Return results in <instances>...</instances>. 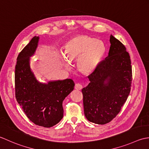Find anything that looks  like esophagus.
<instances>
[{
	"mask_svg": "<svg viewBox=\"0 0 149 149\" xmlns=\"http://www.w3.org/2000/svg\"><path fill=\"white\" fill-rule=\"evenodd\" d=\"M74 88L77 90H81L83 88V86L80 84H76Z\"/></svg>",
	"mask_w": 149,
	"mask_h": 149,
	"instance_id": "obj_1",
	"label": "esophagus"
}]
</instances>
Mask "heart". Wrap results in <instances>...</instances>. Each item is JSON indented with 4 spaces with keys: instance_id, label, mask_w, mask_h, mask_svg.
Listing matches in <instances>:
<instances>
[{
    "instance_id": "obj_1",
    "label": "heart",
    "mask_w": 149,
    "mask_h": 149,
    "mask_svg": "<svg viewBox=\"0 0 149 149\" xmlns=\"http://www.w3.org/2000/svg\"><path fill=\"white\" fill-rule=\"evenodd\" d=\"M105 52V46L102 41L87 36H78L72 38L66 45L65 58L60 54L64 68L69 70L71 63L77 60V68L84 73H91L101 62Z\"/></svg>"
}]
</instances>
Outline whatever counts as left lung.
Returning <instances> with one entry per match:
<instances>
[{
  "mask_svg": "<svg viewBox=\"0 0 149 149\" xmlns=\"http://www.w3.org/2000/svg\"><path fill=\"white\" fill-rule=\"evenodd\" d=\"M108 56L88 76L90 83L81 90L87 120L104 125L120 113L130 91L132 67L126 48L113 35Z\"/></svg>",
  "mask_w": 149,
  "mask_h": 149,
  "instance_id": "8db88e82",
  "label": "left lung"
}]
</instances>
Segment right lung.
<instances>
[{
  "label": "right lung",
  "instance_id": "add662e5",
  "mask_svg": "<svg viewBox=\"0 0 149 149\" xmlns=\"http://www.w3.org/2000/svg\"><path fill=\"white\" fill-rule=\"evenodd\" d=\"M39 36H35L18 55L15 66V97L27 117L35 125H55L62 119V103L74 89L71 79L42 83L36 80L30 67V57L38 47Z\"/></svg>",
  "mask_w": 149,
  "mask_h": 149
}]
</instances>
